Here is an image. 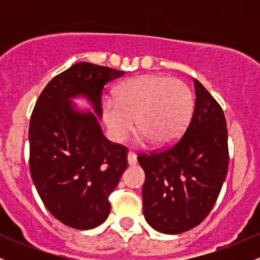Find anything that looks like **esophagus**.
<instances>
[{
  "mask_svg": "<svg viewBox=\"0 0 260 260\" xmlns=\"http://www.w3.org/2000/svg\"><path fill=\"white\" fill-rule=\"evenodd\" d=\"M127 161H128V165L133 166L137 164V155L134 153H128L127 154Z\"/></svg>",
  "mask_w": 260,
  "mask_h": 260,
  "instance_id": "obj_1",
  "label": "esophagus"
}]
</instances>
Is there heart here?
Returning <instances> with one entry per match:
<instances>
[{"mask_svg": "<svg viewBox=\"0 0 260 260\" xmlns=\"http://www.w3.org/2000/svg\"><path fill=\"white\" fill-rule=\"evenodd\" d=\"M194 105L192 89L182 80L166 74H142L122 83L116 99H104L101 117L112 142L126 138L136 120L139 144L150 140L156 148H168L184 133Z\"/></svg>", "mask_w": 260, "mask_h": 260, "instance_id": "heart-1", "label": "heart"}]
</instances>
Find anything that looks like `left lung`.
Wrapping results in <instances>:
<instances>
[{"label":"left lung","mask_w":260,"mask_h":260,"mask_svg":"<svg viewBox=\"0 0 260 260\" xmlns=\"http://www.w3.org/2000/svg\"><path fill=\"white\" fill-rule=\"evenodd\" d=\"M194 112L182 138L166 150L143 154V213L154 230L177 235L199 225L228 175V128L221 106L194 79Z\"/></svg>","instance_id":"8db88e82"}]
</instances>
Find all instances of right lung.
<instances>
[{
	"label": "right lung",
	"mask_w": 260,
	"mask_h": 260,
	"mask_svg": "<svg viewBox=\"0 0 260 260\" xmlns=\"http://www.w3.org/2000/svg\"><path fill=\"white\" fill-rule=\"evenodd\" d=\"M123 71L78 62L45 86L29 124L31 178L58 221L90 230L109 216L110 193L127 169V148L113 144L100 127L104 85ZM84 97L92 112L73 103Z\"/></svg>",
	"instance_id": "add662e5"
}]
</instances>
